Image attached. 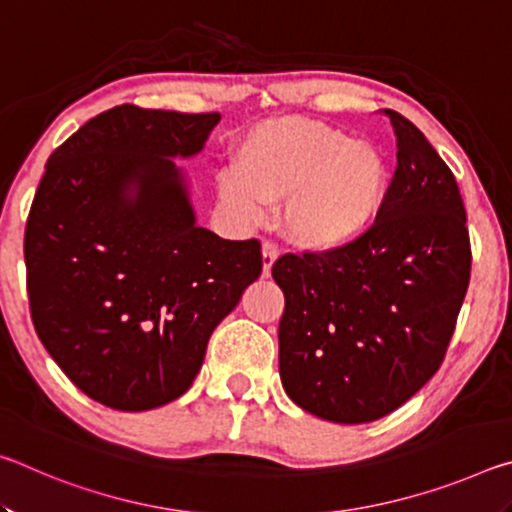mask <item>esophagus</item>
Here are the masks:
<instances>
[{
  "mask_svg": "<svg viewBox=\"0 0 512 512\" xmlns=\"http://www.w3.org/2000/svg\"><path fill=\"white\" fill-rule=\"evenodd\" d=\"M277 259V246L273 241H264V248H262V275L268 277L271 275V268Z\"/></svg>",
  "mask_w": 512,
  "mask_h": 512,
  "instance_id": "esophagus-1",
  "label": "esophagus"
}]
</instances>
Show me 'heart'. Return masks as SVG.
I'll use <instances>...</instances> for the list:
<instances>
[{
	"instance_id": "b5f03b06",
	"label": "heart",
	"mask_w": 512,
	"mask_h": 512,
	"mask_svg": "<svg viewBox=\"0 0 512 512\" xmlns=\"http://www.w3.org/2000/svg\"><path fill=\"white\" fill-rule=\"evenodd\" d=\"M388 164L370 144L323 121L284 117L257 124L237 149V171L221 176V201L244 223L284 207V232L298 248H348L384 210Z\"/></svg>"
}]
</instances>
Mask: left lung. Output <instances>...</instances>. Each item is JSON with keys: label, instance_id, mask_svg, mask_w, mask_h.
<instances>
[{"label": "left lung", "instance_id": "1", "mask_svg": "<svg viewBox=\"0 0 512 512\" xmlns=\"http://www.w3.org/2000/svg\"><path fill=\"white\" fill-rule=\"evenodd\" d=\"M397 169L379 219L332 253L282 255L280 377L311 415L384 418L436 375L470 284L472 250L456 178L418 128L386 110Z\"/></svg>", "mask_w": 512, "mask_h": 512}]
</instances>
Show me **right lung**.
Here are the masks:
<instances>
[{"label":"right lung","instance_id":"1","mask_svg":"<svg viewBox=\"0 0 512 512\" xmlns=\"http://www.w3.org/2000/svg\"><path fill=\"white\" fill-rule=\"evenodd\" d=\"M219 112L124 106L47 160L24 262L38 339L76 388L117 411L183 395L214 327L262 275L257 239L196 225L185 173Z\"/></svg>","mask_w":512,"mask_h":512}]
</instances>
